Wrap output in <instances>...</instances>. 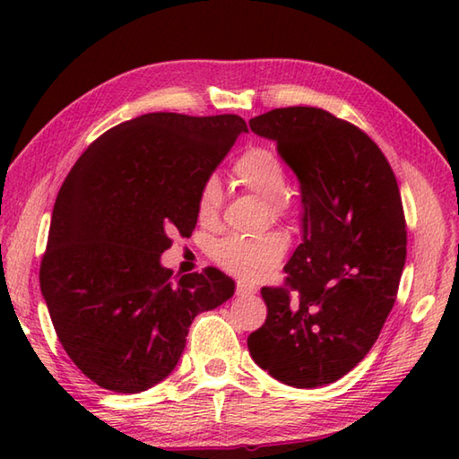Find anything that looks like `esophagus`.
Here are the masks:
<instances>
[{
  "label": "esophagus",
  "mask_w": 459,
  "mask_h": 459,
  "mask_svg": "<svg viewBox=\"0 0 459 459\" xmlns=\"http://www.w3.org/2000/svg\"><path fill=\"white\" fill-rule=\"evenodd\" d=\"M255 293H257V290H255L253 285H247V283L237 285V295H240V298H251Z\"/></svg>",
  "instance_id": "34e87169"
}]
</instances>
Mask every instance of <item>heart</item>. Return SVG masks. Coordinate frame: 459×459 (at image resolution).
I'll return each mask as SVG.
<instances>
[{
    "mask_svg": "<svg viewBox=\"0 0 459 459\" xmlns=\"http://www.w3.org/2000/svg\"><path fill=\"white\" fill-rule=\"evenodd\" d=\"M232 176L243 186L265 200L267 211L275 219L290 214V200L283 194L287 188V174L269 147H251L238 155L232 164ZM222 192L219 182L211 178L198 194V216L202 222H214L221 211ZM287 253V238L277 230L261 232L251 237H227L214 248V259L219 265L245 281H261L273 273Z\"/></svg>",
    "mask_w": 459,
    "mask_h": 459,
    "instance_id": "obj_1",
    "label": "heart"
}]
</instances>
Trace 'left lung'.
<instances>
[{
    "mask_svg": "<svg viewBox=\"0 0 459 459\" xmlns=\"http://www.w3.org/2000/svg\"><path fill=\"white\" fill-rule=\"evenodd\" d=\"M299 182L301 243L287 287H263L267 320L251 359L295 388L330 385L375 344L407 257L401 192L383 152L324 108H273L248 121Z\"/></svg>",
    "mask_w": 459,
    "mask_h": 459,
    "instance_id": "obj_1",
    "label": "left lung"
}]
</instances>
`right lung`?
<instances>
[{
  "mask_svg": "<svg viewBox=\"0 0 459 459\" xmlns=\"http://www.w3.org/2000/svg\"><path fill=\"white\" fill-rule=\"evenodd\" d=\"M240 134L238 115L147 113L108 129L73 166L52 211L40 290L54 330L92 383L142 393L176 368L194 317L235 281L172 279L161 253L198 222V194Z\"/></svg>",
  "mask_w": 459,
  "mask_h": 459,
  "instance_id": "add662e5",
  "label": "right lung"
}]
</instances>
